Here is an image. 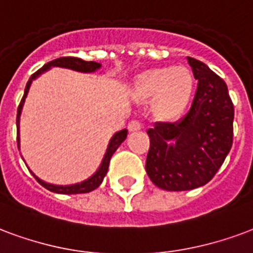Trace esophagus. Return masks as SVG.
<instances>
[{"label": "esophagus", "mask_w": 253, "mask_h": 253, "mask_svg": "<svg viewBox=\"0 0 253 253\" xmlns=\"http://www.w3.org/2000/svg\"><path fill=\"white\" fill-rule=\"evenodd\" d=\"M142 128V125L138 121H131L128 123V131H139Z\"/></svg>", "instance_id": "34e87169"}]
</instances>
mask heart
<instances>
[{"label": "heart", "mask_w": 253, "mask_h": 253, "mask_svg": "<svg viewBox=\"0 0 253 253\" xmlns=\"http://www.w3.org/2000/svg\"><path fill=\"white\" fill-rule=\"evenodd\" d=\"M194 92V76L184 65L146 69L132 80L128 93L136 102L151 100L160 121H175L188 108Z\"/></svg>", "instance_id": "1"}]
</instances>
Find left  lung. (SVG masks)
Segmentation results:
<instances>
[{
    "label": "left lung",
    "instance_id": "left-lung-1",
    "mask_svg": "<svg viewBox=\"0 0 253 253\" xmlns=\"http://www.w3.org/2000/svg\"><path fill=\"white\" fill-rule=\"evenodd\" d=\"M186 59L198 80L192 107L181 121L158 122L147 130L150 149L146 171L155 186L169 192L208 184L233 141L235 110L225 82L203 61Z\"/></svg>",
    "mask_w": 253,
    "mask_h": 253
}]
</instances>
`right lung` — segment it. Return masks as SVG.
Returning <instances> with one entry per match:
<instances>
[{"mask_svg": "<svg viewBox=\"0 0 253 253\" xmlns=\"http://www.w3.org/2000/svg\"><path fill=\"white\" fill-rule=\"evenodd\" d=\"M52 67H60V68H67V69H72V71H76V72H83V74H92L95 71H98L102 64L100 63H96V61H85V60H82L79 57H60V59L52 60L49 63H46L42 68H40L37 72L32 75L31 79L28 80L27 87H25V91H24V96L21 99V103L18 106V110H17V145H18V150H20V119H21V112L22 107H24V103H25V99L28 96V92H29V88H31L32 82L36 80L40 75H42L44 72H46L48 69H50ZM127 138V130L123 128L121 131L115 132L112 138L108 142L107 150L104 153V157H103L102 162L99 165L98 170L95 173L88 177L87 179H84L82 182H78V184H72V185H55V184H48L45 181H42L37 177L36 174L33 173L31 169L33 177L37 179V182L40 185H42L44 188L53 192V193H59V194H79V193H89L92 192L96 188H99V185L102 184L103 179L106 177L108 170V165H110V160H111L112 154L117 151V149L122 145V142H125V139Z\"/></svg>", "mask_w": 253, "mask_h": 253, "instance_id": "1", "label": "right lung"}]
</instances>
